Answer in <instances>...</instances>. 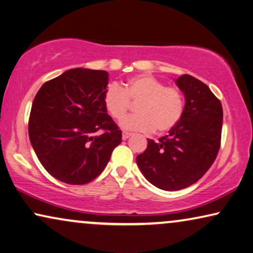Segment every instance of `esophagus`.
<instances>
[{"label":"esophagus","instance_id":"34e87169","mask_svg":"<svg viewBox=\"0 0 253 253\" xmlns=\"http://www.w3.org/2000/svg\"><path fill=\"white\" fill-rule=\"evenodd\" d=\"M131 136L130 133H127V131H124L123 133V139H127Z\"/></svg>","mask_w":253,"mask_h":253}]
</instances>
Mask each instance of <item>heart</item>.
Wrapping results in <instances>:
<instances>
[{
	"instance_id": "obj_1",
	"label": "heart",
	"mask_w": 253,
	"mask_h": 253,
	"mask_svg": "<svg viewBox=\"0 0 253 253\" xmlns=\"http://www.w3.org/2000/svg\"><path fill=\"white\" fill-rule=\"evenodd\" d=\"M129 99L140 102L137 106L138 114L120 123L125 130L167 133L179 123L185 107L180 90L168 87L149 75L131 77L124 88L116 84L109 85L103 94V105L112 118L122 120L130 107Z\"/></svg>"
}]
</instances>
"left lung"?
Wrapping results in <instances>:
<instances>
[{
    "label": "left lung",
    "mask_w": 253,
    "mask_h": 253,
    "mask_svg": "<svg viewBox=\"0 0 253 253\" xmlns=\"http://www.w3.org/2000/svg\"><path fill=\"white\" fill-rule=\"evenodd\" d=\"M185 97L179 123L136 157L143 176L160 190L178 191L197 183L216 159L223 108L205 83L190 75L175 81Z\"/></svg>",
    "instance_id": "1"
}]
</instances>
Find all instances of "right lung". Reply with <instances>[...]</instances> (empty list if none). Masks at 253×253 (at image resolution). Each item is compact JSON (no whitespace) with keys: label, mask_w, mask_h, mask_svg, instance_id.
<instances>
[{"label":"right lung","mask_w":253,"mask_h":253,"mask_svg":"<svg viewBox=\"0 0 253 253\" xmlns=\"http://www.w3.org/2000/svg\"><path fill=\"white\" fill-rule=\"evenodd\" d=\"M108 83L107 71L75 68L43 84L33 101L30 143L48 174L63 183L93 180L122 142L103 105Z\"/></svg>","instance_id":"obj_1"}]
</instances>
